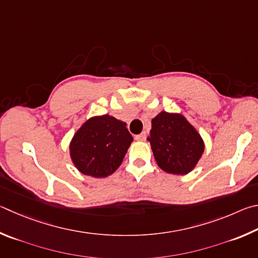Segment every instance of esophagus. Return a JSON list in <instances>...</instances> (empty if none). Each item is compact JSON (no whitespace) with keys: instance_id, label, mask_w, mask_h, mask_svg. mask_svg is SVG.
<instances>
[{"instance_id":"obj_1","label":"esophagus","mask_w":258,"mask_h":258,"mask_svg":"<svg viewBox=\"0 0 258 258\" xmlns=\"http://www.w3.org/2000/svg\"><path fill=\"white\" fill-rule=\"evenodd\" d=\"M137 139V141H141V142H143V141H145V138H146V133H142L141 135H137L136 137H135Z\"/></svg>"}]
</instances>
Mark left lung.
I'll return each mask as SVG.
<instances>
[{
    "instance_id": "8db88e82",
    "label": "left lung",
    "mask_w": 258,
    "mask_h": 258,
    "mask_svg": "<svg viewBox=\"0 0 258 258\" xmlns=\"http://www.w3.org/2000/svg\"><path fill=\"white\" fill-rule=\"evenodd\" d=\"M147 141L151 143L157 165L171 174L190 172L205 150L201 135L179 113H159L152 120Z\"/></svg>"
}]
</instances>
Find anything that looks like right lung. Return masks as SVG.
Returning <instances> with one entry per match:
<instances>
[{"mask_svg":"<svg viewBox=\"0 0 258 258\" xmlns=\"http://www.w3.org/2000/svg\"><path fill=\"white\" fill-rule=\"evenodd\" d=\"M125 125V122L108 114L86 121L69 146L72 163L78 171L94 178H105L114 172L134 141Z\"/></svg>","mask_w":258,"mask_h":258,"instance_id":"add662e5","label":"right lung"}]
</instances>
